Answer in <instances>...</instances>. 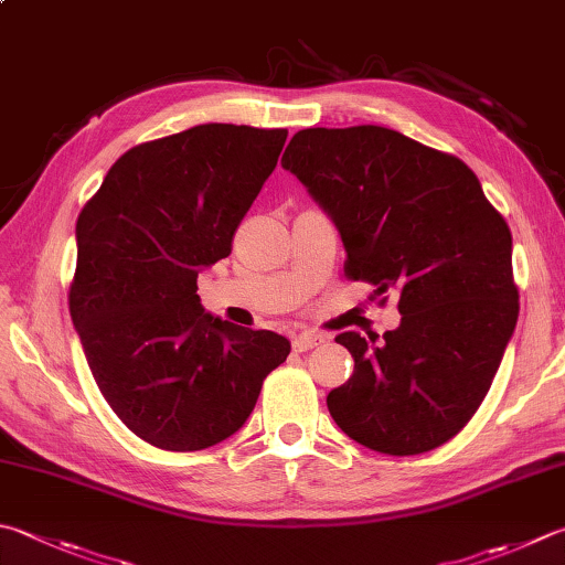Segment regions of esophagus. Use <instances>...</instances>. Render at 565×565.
<instances>
[{"mask_svg":"<svg viewBox=\"0 0 565 565\" xmlns=\"http://www.w3.org/2000/svg\"><path fill=\"white\" fill-rule=\"evenodd\" d=\"M322 342H324V334H317V332H300V334H295V339H292V347H295V351H307V349H312V347L322 344Z\"/></svg>","mask_w":565,"mask_h":565,"instance_id":"obj_1","label":"esophagus"}]
</instances>
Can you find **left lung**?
I'll return each mask as SVG.
<instances>
[{
	"label": "left lung",
	"mask_w": 565,
	"mask_h": 565,
	"mask_svg": "<svg viewBox=\"0 0 565 565\" xmlns=\"http://www.w3.org/2000/svg\"><path fill=\"white\" fill-rule=\"evenodd\" d=\"M282 167L337 223L347 278L401 295L381 344L337 337L354 374L329 391L334 423L383 455L440 448L480 408L516 327L504 216L462 159L388 127L300 130Z\"/></svg>",
	"instance_id": "8db88e82"
}]
</instances>
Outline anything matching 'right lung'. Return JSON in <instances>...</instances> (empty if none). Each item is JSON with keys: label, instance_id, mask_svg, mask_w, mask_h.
<instances>
[{"label": "right lung", "instance_id": "obj_1", "mask_svg": "<svg viewBox=\"0 0 565 565\" xmlns=\"http://www.w3.org/2000/svg\"><path fill=\"white\" fill-rule=\"evenodd\" d=\"M287 130L209 122L127 150L76 223L68 307L103 398L137 438L206 450L243 428L290 342L204 312L201 268L273 174Z\"/></svg>", "mask_w": 565, "mask_h": 565}]
</instances>
